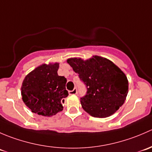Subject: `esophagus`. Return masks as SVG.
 I'll return each mask as SVG.
<instances>
[{
  "label": "esophagus",
  "mask_w": 152,
  "mask_h": 152,
  "mask_svg": "<svg viewBox=\"0 0 152 152\" xmlns=\"http://www.w3.org/2000/svg\"><path fill=\"white\" fill-rule=\"evenodd\" d=\"M76 93H77V90H76V88L73 89L71 91H69V94L70 95H76Z\"/></svg>",
  "instance_id": "obj_1"
}]
</instances>
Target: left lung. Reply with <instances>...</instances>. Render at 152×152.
I'll list each match as a JSON object with an SVG mask.
<instances>
[{
    "mask_svg": "<svg viewBox=\"0 0 152 152\" xmlns=\"http://www.w3.org/2000/svg\"><path fill=\"white\" fill-rule=\"evenodd\" d=\"M67 62L87 86V94L80 102L89 115L109 117L124 104L129 91L128 79L112 61L96 55L87 60L70 58Z\"/></svg>",
    "mask_w": 152,
    "mask_h": 152,
    "instance_id": "obj_1",
    "label": "left lung"
}]
</instances>
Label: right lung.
I'll use <instances>...</instances> for the list:
<instances>
[{
  "mask_svg": "<svg viewBox=\"0 0 152 152\" xmlns=\"http://www.w3.org/2000/svg\"><path fill=\"white\" fill-rule=\"evenodd\" d=\"M59 63L42 64L26 76L21 86L22 99L32 113L51 117L62 111L67 79L58 75Z\"/></svg>",
  "mask_w": 152,
  "mask_h": 152,
  "instance_id": "obj_1",
  "label": "right lung"
}]
</instances>
